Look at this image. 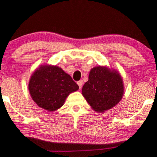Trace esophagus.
Wrapping results in <instances>:
<instances>
[{
  "label": "esophagus",
  "instance_id": "34e87169",
  "mask_svg": "<svg viewBox=\"0 0 157 157\" xmlns=\"http://www.w3.org/2000/svg\"><path fill=\"white\" fill-rule=\"evenodd\" d=\"M77 85L79 86V88H80V89L82 88V80H80V81L77 82Z\"/></svg>",
  "mask_w": 157,
  "mask_h": 157
}]
</instances>
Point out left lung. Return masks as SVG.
Masks as SVG:
<instances>
[{
  "instance_id": "obj_1",
  "label": "left lung",
  "mask_w": 157,
  "mask_h": 157,
  "mask_svg": "<svg viewBox=\"0 0 157 157\" xmlns=\"http://www.w3.org/2000/svg\"><path fill=\"white\" fill-rule=\"evenodd\" d=\"M124 92L121 76L118 71L106 65L92 68L89 80L82 89V96L98 113H104L116 106L123 98Z\"/></svg>"
}]
</instances>
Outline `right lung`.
<instances>
[{"mask_svg": "<svg viewBox=\"0 0 157 157\" xmlns=\"http://www.w3.org/2000/svg\"><path fill=\"white\" fill-rule=\"evenodd\" d=\"M28 89L33 101L48 112L63 106L67 97L79 86L57 65H42L31 75Z\"/></svg>", "mask_w": 157, "mask_h": 157, "instance_id": "right-lung-1", "label": "right lung"}]
</instances>
